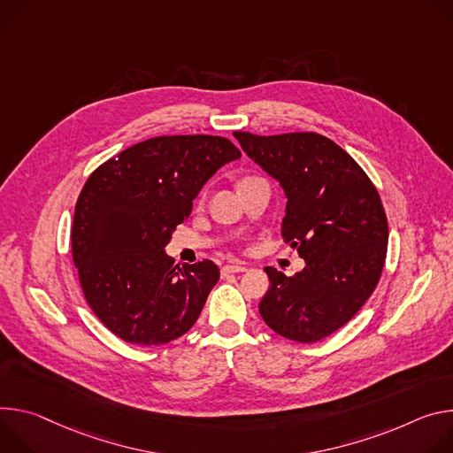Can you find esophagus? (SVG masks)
<instances>
[{
	"label": "esophagus",
	"instance_id": "34e87169",
	"mask_svg": "<svg viewBox=\"0 0 453 453\" xmlns=\"http://www.w3.org/2000/svg\"><path fill=\"white\" fill-rule=\"evenodd\" d=\"M248 268L244 265H226L221 268V275H228V273H242Z\"/></svg>",
	"mask_w": 453,
	"mask_h": 453
}]
</instances>
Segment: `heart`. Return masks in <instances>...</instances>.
<instances>
[{"instance_id":"1","label":"heart","mask_w":453,"mask_h":453,"mask_svg":"<svg viewBox=\"0 0 453 453\" xmlns=\"http://www.w3.org/2000/svg\"><path fill=\"white\" fill-rule=\"evenodd\" d=\"M246 180H252V178H244V180H241V181H246ZM241 181H239V183H241Z\"/></svg>"}]
</instances>
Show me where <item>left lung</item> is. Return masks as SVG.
<instances>
[{
    "label": "left lung",
    "instance_id": "8db88e82",
    "mask_svg": "<svg viewBox=\"0 0 453 453\" xmlns=\"http://www.w3.org/2000/svg\"><path fill=\"white\" fill-rule=\"evenodd\" d=\"M244 153L280 181L286 244L306 268L286 277L268 266L259 313L277 334L313 343L353 319L380 282L388 223L365 171L319 133L259 136L235 131Z\"/></svg>",
    "mask_w": 453,
    "mask_h": 453
}]
</instances>
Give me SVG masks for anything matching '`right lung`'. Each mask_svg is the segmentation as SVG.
Listing matches in <instances>:
<instances>
[{
    "label": "right lung",
    "instance_id": "right-lung-1",
    "mask_svg": "<svg viewBox=\"0 0 453 453\" xmlns=\"http://www.w3.org/2000/svg\"><path fill=\"white\" fill-rule=\"evenodd\" d=\"M239 157L223 136H157L124 149L86 180L72 256L88 306L120 340L169 343L197 320L219 268L209 259L180 268L164 246L201 187Z\"/></svg>",
    "mask_w": 453,
    "mask_h": 453
}]
</instances>
